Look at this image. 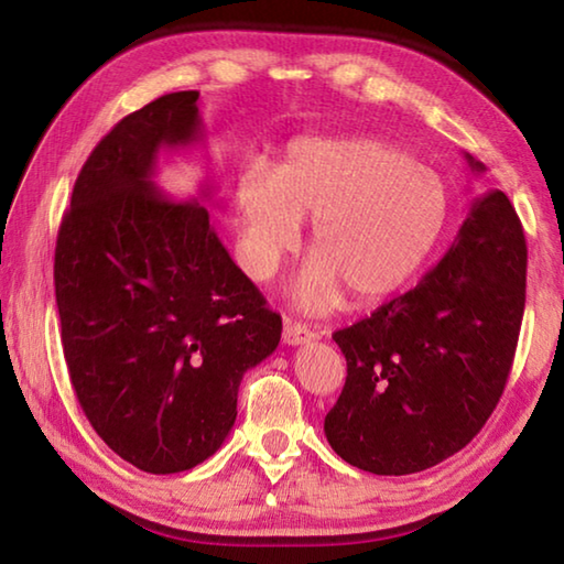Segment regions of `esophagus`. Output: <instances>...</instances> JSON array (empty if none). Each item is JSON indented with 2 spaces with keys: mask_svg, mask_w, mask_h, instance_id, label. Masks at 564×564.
<instances>
[{
  "mask_svg": "<svg viewBox=\"0 0 564 564\" xmlns=\"http://www.w3.org/2000/svg\"><path fill=\"white\" fill-rule=\"evenodd\" d=\"M313 338H316V333H313L308 326H303V323H293V321L283 323V343H289V346H303V343H308Z\"/></svg>",
  "mask_w": 564,
  "mask_h": 564,
  "instance_id": "1",
  "label": "esophagus"
}]
</instances>
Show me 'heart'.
Listing matches in <instances>:
<instances>
[{
	"label": "heart",
	"instance_id": "obj_1",
	"mask_svg": "<svg viewBox=\"0 0 564 564\" xmlns=\"http://www.w3.org/2000/svg\"><path fill=\"white\" fill-rule=\"evenodd\" d=\"M241 259L269 279L311 226V253L293 285L299 308L321 313L340 293L376 303L413 279L443 236L451 198L433 169L383 139H299L273 171L236 181Z\"/></svg>",
	"mask_w": 564,
	"mask_h": 564
}]
</instances>
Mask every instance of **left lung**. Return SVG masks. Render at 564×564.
<instances>
[{
	"label": "left lung",
	"mask_w": 564,
	"mask_h": 564,
	"mask_svg": "<svg viewBox=\"0 0 564 564\" xmlns=\"http://www.w3.org/2000/svg\"><path fill=\"white\" fill-rule=\"evenodd\" d=\"M473 174L485 166L465 154ZM528 243L502 191L475 198L415 289L333 333L348 362L323 431L343 460L410 475L480 433L508 383L524 313Z\"/></svg>",
	"instance_id": "left-lung-1"
}]
</instances>
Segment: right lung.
<instances>
[{"label": "right lung", "mask_w": 564, "mask_h": 564, "mask_svg": "<svg viewBox=\"0 0 564 564\" xmlns=\"http://www.w3.org/2000/svg\"><path fill=\"white\" fill-rule=\"evenodd\" d=\"M196 101L198 91L164 94L99 141L54 253L76 400L113 453L154 475L191 470L221 447L243 373L281 340V316L228 256L206 206L151 181L161 149L202 141Z\"/></svg>", "instance_id": "1"}]
</instances>
